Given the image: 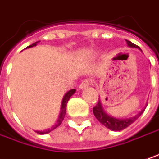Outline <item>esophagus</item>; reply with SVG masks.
<instances>
[{
  "label": "esophagus",
  "instance_id": "34e87169",
  "mask_svg": "<svg viewBox=\"0 0 159 159\" xmlns=\"http://www.w3.org/2000/svg\"><path fill=\"white\" fill-rule=\"evenodd\" d=\"M92 84V80L91 79H85L84 80L82 83H81V84H80V88L81 89H84L85 88V87H87L89 85H91Z\"/></svg>",
  "mask_w": 159,
  "mask_h": 159
}]
</instances>
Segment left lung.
I'll return each mask as SVG.
<instances>
[{
  "label": "left lung",
  "mask_w": 159,
  "mask_h": 159,
  "mask_svg": "<svg viewBox=\"0 0 159 159\" xmlns=\"http://www.w3.org/2000/svg\"><path fill=\"white\" fill-rule=\"evenodd\" d=\"M126 42L128 44V46H129L131 48H138L137 45L129 41V40H126ZM93 114H94L95 118L102 125H104L106 128L111 129V130L119 131V130H122V129H126L127 127H129L130 124H132L143 113L144 110H142L136 116L129 118V119H116V118L109 116L108 114H106L104 112L103 109L102 108V104H101L100 101H98L97 104L93 108Z\"/></svg>",
  "instance_id": "left-lung-1"
}]
</instances>
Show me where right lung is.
Here are the masks:
<instances>
[{
  "instance_id": "1",
  "label": "right lung",
  "mask_w": 159,
  "mask_h": 159,
  "mask_svg": "<svg viewBox=\"0 0 159 159\" xmlns=\"http://www.w3.org/2000/svg\"><path fill=\"white\" fill-rule=\"evenodd\" d=\"M38 42H39V41L33 43L32 45L29 46L28 48H31V47L36 46ZM75 89H72V90H70L69 92H67V93L65 94V96H64V98H63V101H62V106H61L60 115H59V118H58L57 121L56 122L55 126L52 127L51 129H46V130H43V131H39H39H36V132H38L39 134H47V133H49V132L52 131L53 129H57V127L60 125L61 123H62V121H63V120H64V118H65V115H66V104H67V102H68V100L70 99L71 96L75 93Z\"/></svg>"
}]
</instances>
